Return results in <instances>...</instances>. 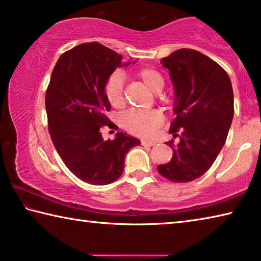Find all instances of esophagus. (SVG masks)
<instances>
[{"label":"esophagus","instance_id":"obj_1","mask_svg":"<svg viewBox=\"0 0 261 261\" xmlns=\"http://www.w3.org/2000/svg\"><path fill=\"white\" fill-rule=\"evenodd\" d=\"M156 143L153 140H141V145H144V146H154Z\"/></svg>","mask_w":261,"mask_h":261}]
</instances>
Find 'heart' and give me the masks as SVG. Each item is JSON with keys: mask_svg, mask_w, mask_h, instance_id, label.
Returning <instances> with one entry per match:
<instances>
[{"mask_svg": "<svg viewBox=\"0 0 261 261\" xmlns=\"http://www.w3.org/2000/svg\"><path fill=\"white\" fill-rule=\"evenodd\" d=\"M141 83L153 93H159L165 85L163 78L156 70L151 68H143L137 71ZM123 74L115 71L108 77L105 84V95L108 102L115 108H123L125 105V95L123 90ZM163 123V115L159 110H132L123 117V125L125 129L139 137H151Z\"/></svg>", "mask_w": 261, "mask_h": 261, "instance_id": "b5f03b06", "label": "heart"}]
</instances>
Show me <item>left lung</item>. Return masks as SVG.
Listing matches in <instances>:
<instances>
[{"instance_id":"obj_1","label":"left lung","mask_w":261,"mask_h":261,"mask_svg":"<svg viewBox=\"0 0 261 261\" xmlns=\"http://www.w3.org/2000/svg\"><path fill=\"white\" fill-rule=\"evenodd\" d=\"M174 85L175 120L170 134L182 136L173 147V159L158 166L163 177L187 183L204 175L226 143L233 117L230 78L201 53L182 48L161 59Z\"/></svg>"}]
</instances>
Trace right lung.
<instances>
[{"label":"right lung","mask_w":261,"mask_h":261,"mask_svg":"<svg viewBox=\"0 0 261 261\" xmlns=\"http://www.w3.org/2000/svg\"><path fill=\"white\" fill-rule=\"evenodd\" d=\"M122 59L98 42L82 43L61 55L46 92L53 144L69 170L88 184L116 180L124 170L126 153L140 145L139 139L125 132L105 140L100 131L109 125L106 113L112 108L105 84L116 68L131 63H123Z\"/></svg>","instance_id":"right-lung-1"}]
</instances>
